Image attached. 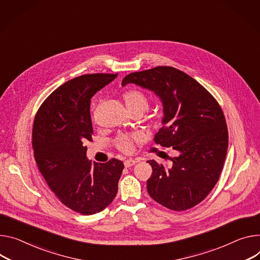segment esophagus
I'll return each instance as SVG.
<instances>
[{
  "instance_id": "34e87169",
  "label": "esophagus",
  "mask_w": 260,
  "mask_h": 260,
  "mask_svg": "<svg viewBox=\"0 0 260 260\" xmlns=\"http://www.w3.org/2000/svg\"><path fill=\"white\" fill-rule=\"evenodd\" d=\"M136 162H137V161H136L135 159H132V158H129V159H126V160H124V166H125L126 168H129V167L134 166V165H135Z\"/></svg>"
}]
</instances>
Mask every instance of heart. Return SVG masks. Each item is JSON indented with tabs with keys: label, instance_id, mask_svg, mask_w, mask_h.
<instances>
[{
	"label": "heart",
	"instance_id": "heart-1",
	"mask_svg": "<svg viewBox=\"0 0 260 260\" xmlns=\"http://www.w3.org/2000/svg\"><path fill=\"white\" fill-rule=\"evenodd\" d=\"M122 99L129 113L135 111H140L143 113L149 108L150 105V100L146 94L137 89H131L125 91L122 94ZM150 124L153 127L158 126L159 121L157 118H152ZM139 141L140 136L138 135H121L116 138L115 145L118 150H120L123 153H132L135 148V143L139 142Z\"/></svg>",
	"mask_w": 260,
	"mask_h": 260
}]
</instances>
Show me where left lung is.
<instances>
[{
  "instance_id": "8db88e82",
  "label": "left lung",
  "mask_w": 260,
  "mask_h": 260,
  "mask_svg": "<svg viewBox=\"0 0 260 260\" xmlns=\"http://www.w3.org/2000/svg\"><path fill=\"white\" fill-rule=\"evenodd\" d=\"M129 83L160 99L164 125L154 142L175 154L169 166L147 160L152 168L148 194L175 211L194 207L218 182L226 157L228 129L220 105L196 80L171 66L132 73L122 86Z\"/></svg>"
}]
</instances>
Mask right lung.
<instances>
[{
  "label": "right lung",
  "instance_id": "add662e5",
  "mask_svg": "<svg viewBox=\"0 0 260 260\" xmlns=\"http://www.w3.org/2000/svg\"><path fill=\"white\" fill-rule=\"evenodd\" d=\"M118 74L84 75L57 88L38 109L32 145L40 173L58 199L82 215L105 209L115 198L124 165L87 159L93 127L90 100Z\"/></svg>",
  "mask_w": 260,
  "mask_h": 260
}]
</instances>
